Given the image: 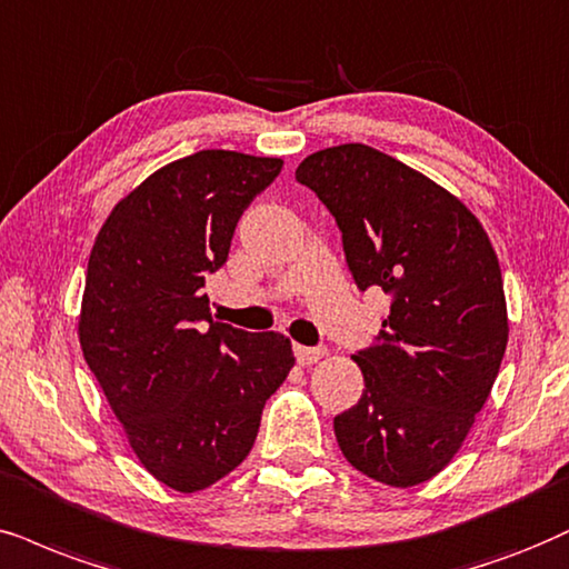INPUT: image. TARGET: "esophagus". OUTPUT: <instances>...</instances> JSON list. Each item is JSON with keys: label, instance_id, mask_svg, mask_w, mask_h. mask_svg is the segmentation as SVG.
Listing matches in <instances>:
<instances>
[{"label": "esophagus", "instance_id": "obj_1", "mask_svg": "<svg viewBox=\"0 0 569 569\" xmlns=\"http://www.w3.org/2000/svg\"><path fill=\"white\" fill-rule=\"evenodd\" d=\"M293 355H297L299 365H315L318 359H322L326 351L318 349V347H293Z\"/></svg>", "mask_w": 569, "mask_h": 569}]
</instances>
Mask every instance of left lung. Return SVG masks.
Listing matches in <instances>:
<instances>
[{
    "label": "left lung",
    "instance_id": "left-lung-1",
    "mask_svg": "<svg viewBox=\"0 0 569 569\" xmlns=\"http://www.w3.org/2000/svg\"><path fill=\"white\" fill-rule=\"evenodd\" d=\"M297 181L336 218L357 289L391 297L376 343L351 355L365 391L336 415V441L378 483H426L459 451L505 359L496 251L462 201L365 143L309 154Z\"/></svg>",
    "mask_w": 569,
    "mask_h": 569
}]
</instances>
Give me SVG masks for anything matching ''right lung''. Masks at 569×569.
Listing matches in <instances>:
<instances>
[{
  "instance_id": "right-lung-1",
  "label": "right lung",
  "mask_w": 569,
  "mask_h": 569,
  "mask_svg": "<svg viewBox=\"0 0 569 569\" xmlns=\"http://www.w3.org/2000/svg\"><path fill=\"white\" fill-rule=\"evenodd\" d=\"M280 168L226 149L189 154L118 201L93 241L78 320L86 365L139 462L181 493L247 459L293 368L289 338L218 322L201 291Z\"/></svg>"
}]
</instances>
